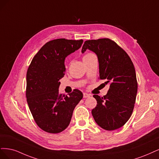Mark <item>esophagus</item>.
Returning a JSON list of instances; mask_svg holds the SVG:
<instances>
[{
	"mask_svg": "<svg viewBox=\"0 0 159 159\" xmlns=\"http://www.w3.org/2000/svg\"><path fill=\"white\" fill-rule=\"evenodd\" d=\"M89 96H90V94H87V93H83V97H84V98H88V97H89Z\"/></svg>",
	"mask_w": 159,
	"mask_h": 159,
	"instance_id": "1",
	"label": "esophagus"
}]
</instances>
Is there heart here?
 <instances>
[{
    "label": "heart",
    "instance_id": "b5f03b06",
    "mask_svg": "<svg viewBox=\"0 0 159 159\" xmlns=\"http://www.w3.org/2000/svg\"><path fill=\"white\" fill-rule=\"evenodd\" d=\"M90 54H92V53H88V54H86V55H85L83 57H86V56H88V55H89Z\"/></svg>",
    "mask_w": 159,
    "mask_h": 159
}]
</instances>
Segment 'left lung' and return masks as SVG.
Returning a JSON list of instances; mask_svg holds the SVG:
<instances>
[{
	"mask_svg": "<svg viewBox=\"0 0 159 159\" xmlns=\"http://www.w3.org/2000/svg\"><path fill=\"white\" fill-rule=\"evenodd\" d=\"M86 49L97 55L100 79L110 84L104 97L93 96L97 105L92 114L102 129H119L129 120L134 108L137 93L134 65L125 51L110 39L87 40L81 52L84 53Z\"/></svg>",
	"mask_w": 159,
	"mask_h": 159,
	"instance_id": "obj_1",
	"label": "left lung"
}]
</instances>
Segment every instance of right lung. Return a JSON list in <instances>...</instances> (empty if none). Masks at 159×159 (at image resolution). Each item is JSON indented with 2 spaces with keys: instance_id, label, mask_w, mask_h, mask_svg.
Returning <instances> with one entry per match:
<instances>
[{
  "instance_id": "right-lung-1",
  "label": "right lung",
  "mask_w": 159,
  "mask_h": 159,
  "mask_svg": "<svg viewBox=\"0 0 159 159\" xmlns=\"http://www.w3.org/2000/svg\"><path fill=\"white\" fill-rule=\"evenodd\" d=\"M83 39H57L46 43L34 56L26 74V98L37 125L50 134H58L70 124L83 94L77 89L69 96L60 94L59 80L65 75V60L80 49Z\"/></svg>"
}]
</instances>
